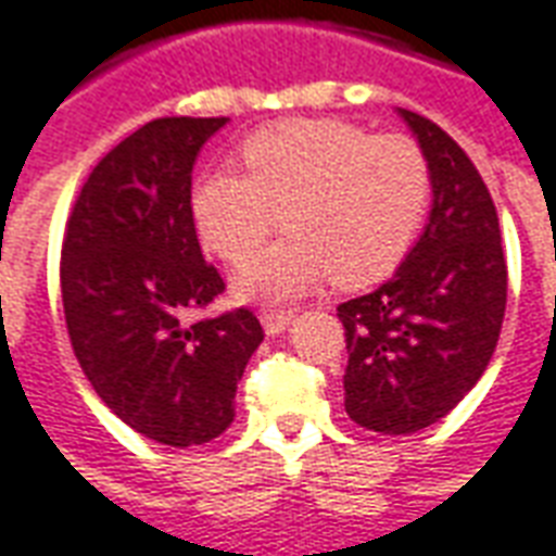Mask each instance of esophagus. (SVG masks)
<instances>
[{"label": "esophagus", "mask_w": 556, "mask_h": 556, "mask_svg": "<svg viewBox=\"0 0 556 556\" xmlns=\"http://www.w3.org/2000/svg\"><path fill=\"white\" fill-rule=\"evenodd\" d=\"M290 320H293V308H263L260 311V323H263L266 334L285 332L287 326H290Z\"/></svg>", "instance_id": "obj_1"}]
</instances>
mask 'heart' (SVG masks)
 Wrapping results in <instances>:
<instances>
[{"instance_id":"heart-1","label":"heart","mask_w":556,"mask_h":556,"mask_svg":"<svg viewBox=\"0 0 556 556\" xmlns=\"http://www.w3.org/2000/svg\"><path fill=\"white\" fill-rule=\"evenodd\" d=\"M239 167L197 176L191 215L203 245L227 263L254 254L278 227L290 233L236 271V293L278 302L334 275L344 287L383 281L422 230L431 167L407 134H371L344 119H287L242 143Z\"/></svg>"}]
</instances>
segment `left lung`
Segmentation results:
<instances>
[{
	"label": "left lung",
	"instance_id": "left-lung-1",
	"mask_svg": "<svg viewBox=\"0 0 556 556\" xmlns=\"http://www.w3.org/2000/svg\"><path fill=\"white\" fill-rule=\"evenodd\" d=\"M401 116L431 167V218L392 281L338 305L344 407L380 434L443 419L488 368L506 314V257L488 185L440 125L413 110Z\"/></svg>",
	"mask_w": 556,
	"mask_h": 556
}]
</instances>
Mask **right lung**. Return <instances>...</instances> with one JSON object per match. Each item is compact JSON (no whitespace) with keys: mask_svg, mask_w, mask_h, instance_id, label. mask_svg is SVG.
<instances>
[{"mask_svg":"<svg viewBox=\"0 0 556 556\" xmlns=\"http://www.w3.org/2000/svg\"><path fill=\"white\" fill-rule=\"evenodd\" d=\"M224 122H146L89 173L62 239V308L86 380L137 434L176 448L233 422L236 383L263 341L251 308L185 323L227 287L191 215L197 152Z\"/></svg>","mask_w":556,"mask_h":556,"instance_id":"right-lung-1","label":"right lung"}]
</instances>
